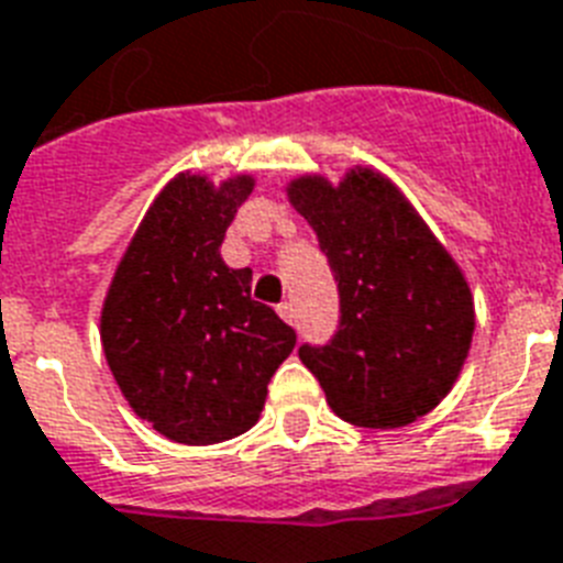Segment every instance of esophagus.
I'll return each instance as SVG.
<instances>
[{"instance_id":"1","label":"esophagus","mask_w":563,"mask_h":563,"mask_svg":"<svg viewBox=\"0 0 563 563\" xmlns=\"http://www.w3.org/2000/svg\"><path fill=\"white\" fill-rule=\"evenodd\" d=\"M277 314H280V318L286 323H295V306H291L289 300H283V303H277Z\"/></svg>"}]
</instances>
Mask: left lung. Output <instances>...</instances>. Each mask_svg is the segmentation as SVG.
Listing matches in <instances>:
<instances>
[{"mask_svg": "<svg viewBox=\"0 0 563 563\" xmlns=\"http://www.w3.org/2000/svg\"><path fill=\"white\" fill-rule=\"evenodd\" d=\"M338 283V329L297 350L329 408L358 428H401L433 410L463 369L474 335L468 283L408 199L373 170L338 187L289 185Z\"/></svg>", "mask_w": 563, "mask_h": 563, "instance_id": "8db88e82", "label": "left lung"}]
</instances>
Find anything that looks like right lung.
<instances>
[{
	"mask_svg": "<svg viewBox=\"0 0 563 563\" xmlns=\"http://www.w3.org/2000/svg\"><path fill=\"white\" fill-rule=\"evenodd\" d=\"M254 190L181 173L150 205L100 314L109 369L132 410L167 440L213 445L260 419L274 369L297 335L251 300V268L219 257L228 225Z\"/></svg>",
	"mask_w": 563,
	"mask_h": 563,
	"instance_id": "obj_1",
	"label": "right lung"
}]
</instances>
